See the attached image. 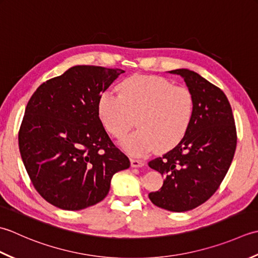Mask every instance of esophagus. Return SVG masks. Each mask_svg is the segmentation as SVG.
<instances>
[{"mask_svg":"<svg viewBox=\"0 0 258 258\" xmlns=\"http://www.w3.org/2000/svg\"><path fill=\"white\" fill-rule=\"evenodd\" d=\"M131 167L134 168H139V167H143L145 165V162L143 160H139V159H131Z\"/></svg>","mask_w":258,"mask_h":258,"instance_id":"1","label":"esophagus"}]
</instances>
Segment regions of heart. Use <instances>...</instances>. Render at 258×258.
I'll use <instances>...</instances> for the list:
<instances>
[{
  "instance_id": "heart-1",
  "label": "heart",
  "mask_w": 258,
  "mask_h": 258,
  "mask_svg": "<svg viewBox=\"0 0 258 258\" xmlns=\"http://www.w3.org/2000/svg\"><path fill=\"white\" fill-rule=\"evenodd\" d=\"M120 96L104 92L99 98V115L115 138L122 140L131 155L141 156L155 149L166 151L185 137L194 118L195 102L186 88L175 87L164 78L135 76L119 86Z\"/></svg>"
}]
</instances>
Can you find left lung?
<instances>
[{
	"instance_id": "obj_1",
	"label": "left lung",
	"mask_w": 258,
	"mask_h": 258,
	"mask_svg": "<svg viewBox=\"0 0 258 258\" xmlns=\"http://www.w3.org/2000/svg\"><path fill=\"white\" fill-rule=\"evenodd\" d=\"M183 78L195 102L194 118L185 137L172 150L148 162L165 176L151 203L182 213L204 204L217 190L232 164L237 144L235 120L225 93L188 69L169 71Z\"/></svg>"
}]
</instances>
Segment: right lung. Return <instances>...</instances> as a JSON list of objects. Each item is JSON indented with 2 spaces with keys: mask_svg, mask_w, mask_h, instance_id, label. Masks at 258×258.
Here are the masks:
<instances>
[{
  "mask_svg": "<svg viewBox=\"0 0 258 258\" xmlns=\"http://www.w3.org/2000/svg\"><path fill=\"white\" fill-rule=\"evenodd\" d=\"M124 71L76 66L36 89L26 104L19 148L46 202L80 210L108 195L115 172L130 167L99 118V98Z\"/></svg>",
  "mask_w": 258,
  "mask_h": 258,
  "instance_id": "1",
  "label": "right lung"
}]
</instances>
